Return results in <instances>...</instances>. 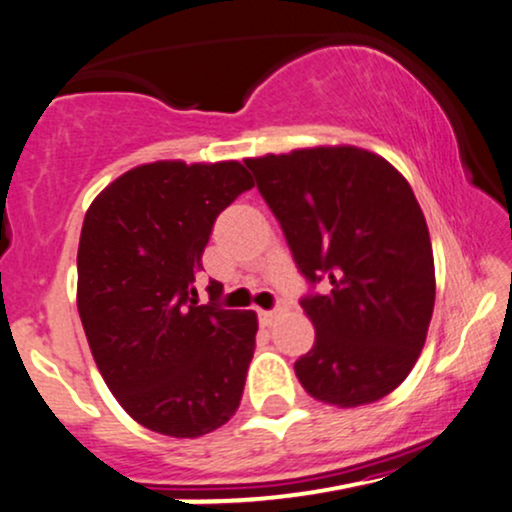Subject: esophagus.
<instances>
[{"mask_svg":"<svg viewBox=\"0 0 512 512\" xmlns=\"http://www.w3.org/2000/svg\"><path fill=\"white\" fill-rule=\"evenodd\" d=\"M283 310V307H276V310H260V322L264 326H272L274 319L279 317V312Z\"/></svg>","mask_w":512,"mask_h":512,"instance_id":"1","label":"esophagus"}]
</instances>
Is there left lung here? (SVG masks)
Masks as SVG:
<instances>
[{"mask_svg":"<svg viewBox=\"0 0 512 512\" xmlns=\"http://www.w3.org/2000/svg\"><path fill=\"white\" fill-rule=\"evenodd\" d=\"M293 260L324 295L300 300L315 346L295 362L303 389L338 408L389 396L420 357L436 276L424 214L396 166L355 145L245 159Z\"/></svg>","mask_w":512,"mask_h":512,"instance_id":"1","label":"left lung"}]
</instances>
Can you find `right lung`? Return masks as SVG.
<instances>
[{
	"instance_id": "1",
	"label": "right lung",
	"mask_w": 512,
	"mask_h": 512,
	"mask_svg": "<svg viewBox=\"0 0 512 512\" xmlns=\"http://www.w3.org/2000/svg\"><path fill=\"white\" fill-rule=\"evenodd\" d=\"M252 186L233 159H164L126 171L85 212L80 322L104 384L157 434L214 432L243 398L257 315L200 305L193 283L214 219Z\"/></svg>"
}]
</instances>
